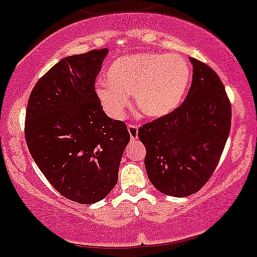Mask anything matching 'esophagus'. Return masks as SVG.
Returning <instances> with one entry per match:
<instances>
[{"label":"esophagus","instance_id":"1","mask_svg":"<svg viewBox=\"0 0 257 257\" xmlns=\"http://www.w3.org/2000/svg\"><path fill=\"white\" fill-rule=\"evenodd\" d=\"M128 132H129V135H131L132 141L138 140V133H139L138 125L133 124V123H129V124H128Z\"/></svg>","mask_w":257,"mask_h":257}]
</instances>
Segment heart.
I'll return each mask as SVG.
<instances>
[{
    "label": "heart",
    "mask_w": 257,
    "mask_h": 257,
    "mask_svg": "<svg viewBox=\"0 0 257 257\" xmlns=\"http://www.w3.org/2000/svg\"><path fill=\"white\" fill-rule=\"evenodd\" d=\"M191 79L187 61L177 55L151 52L126 55L111 63L106 80L95 86L101 106L112 118H122L134 94L144 116L158 118L172 112L183 100Z\"/></svg>",
    "instance_id": "heart-1"
}]
</instances>
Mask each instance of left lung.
Listing matches in <instances>:
<instances>
[{
    "instance_id": "8db88e82",
    "label": "left lung",
    "mask_w": 257,
    "mask_h": 257,
    "mask_svg": "<svg viewBox=\"0 0 257 257\" xmlns=\"http://www.w3.org/2000/svg\"><path fill=\"white\" fill-rule=\"evenodd\" d=\"M190 62L193 81L183 103L139 128L151 183L176 197L189 196L208 182L231 128V103L220 78L203 62Z\"/></svg>"
}]
</instances>
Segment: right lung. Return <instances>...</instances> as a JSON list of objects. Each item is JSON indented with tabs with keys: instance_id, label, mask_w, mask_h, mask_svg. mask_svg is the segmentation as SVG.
I'll return each instance as SVG.
<instances>
[{
	"instance_id": "add662e5",
	"label": "right lung",
	"mask_w": 257,
	"mask_h": 257,
	"mask_svg": "<svg viewBox=\"0 0 257 257\" xmlns=\"http://www.w3.org/2000/svg\"><path fill=\"white\" fill-rule=\"evenodd\" d=\"M107 49L63 58L31 92L25 139L45 178L74 202H98L113 189L129 140L122 120L105 115L95 78Z\"/></svg>"
}]
</instances>
